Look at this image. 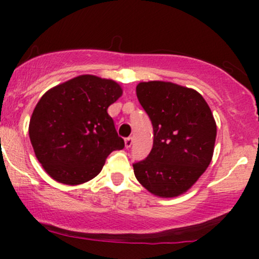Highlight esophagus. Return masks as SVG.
I'll return each mask as SVG.
<instances>
[{"label":"esophagus","mask_w":259,"mask_h":259,"mask_svg":"<svg viewBox=\"0 0 259 259\" xmlns=\"http://www.w3.org/2000/svg\"><path fill=\"white\" fill-rule=\"evenodd\" d=\"M132 145H133V138H130L129 136V138L125 139V147L129 148Z\"/></svg>","instance_id":"obj_1"}]
</instances>
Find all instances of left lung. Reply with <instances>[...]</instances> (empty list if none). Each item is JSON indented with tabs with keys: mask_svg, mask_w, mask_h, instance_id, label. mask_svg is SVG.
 <instances>
[{
	"mask_svg": "<svg viewBox=\"0 0 259 259\" xmlns=\"http://www.w3.org/2000/svg\"><path fill=\"white\" fill-rule=\"evenodd\" d=\"M136 95L153 126L152 150L133 164L136 179L159 197L184 194L212 160L217 125L209 106L173 82H140Z\"/></svg>",
	"mask_w": 259,
	"mask_h": 259,
	"instance_id": "obj_1",
	"label": "left lung"
}]
</instances>
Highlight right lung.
Wrapping results in <instances>:
<instances>
[{
  "label": "right lung",
  "mask_w": 259,
  "mask_h": 259,
  "mask_svg": "<svg viewBox=\"0 0 259 259\" xmlns=\"http://www.w3.org/2000/svg\"><path fill=\"white\" fill-rule=\"evenodd\" d=\"M123 94L113 80L80 75L55 86L32 112L29 136L46 173L67 185L94 179L113 151L123 150L107 109Z\"/></svg>",
  "instance_id": "add662e5"
}]
</instances>
